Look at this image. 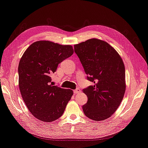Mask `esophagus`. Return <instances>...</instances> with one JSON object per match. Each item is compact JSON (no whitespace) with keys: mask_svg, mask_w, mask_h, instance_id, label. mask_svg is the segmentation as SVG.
Segmentation results:
<instances>
[{"mask_svg":"<svg viewBox=\"0 0 148 148\" xmlns=\"http://www.w3.org/2000/svg\"><path fill=\"white\" fill-rule=\"evenodd\" d=\"M80 92V90L79 88H77L76 89L74 90V92L75 94H78V93H79Z\"/></svg>","mask_w":148,"mask_h":148,"instance_id":"esophagus-1","label":"esophagus"}]
</instances>
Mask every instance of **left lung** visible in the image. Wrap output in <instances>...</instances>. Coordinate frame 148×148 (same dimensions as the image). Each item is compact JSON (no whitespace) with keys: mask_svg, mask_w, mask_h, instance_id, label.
<instances>
[{"mask_svg":"<svg viewBox=\"0 0 148 148\" xmlns=\"http://www.w3.org/2000/svg\"><path fill=\"white\" fill-rule=\"evenodd\" d=\"M74 47L88 80L94 83L83 89L88 97L86 104L82 106L83 112L95 121L108 119L117 110L125 95L123 62L110 44L97 38H91Z\"/></svg>","mask_w":148,"mask_h":148,"instance_id":"left-lung-1","label":"left lung"}]
</instances>
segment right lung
Wrapping results in <instances>:
<instances>
[{"label": "right lung", "mask_w": 148, "mask_h": 148, "mask_svg": "<svg viewBox=\"0 0 148 148\" xmlns=\"http://www.w3.org/2000/svg\"><path fill=\"white\" fill-rule=\"evenodd\" d=\"M73 53L71 45L40 40L32 43L21 57L18 67L19 89L25 105L37 119L51 122L65 111L73 91L53 86L50 75Z\"/></svg>", "instance_id": "add662e5"}]
</instances>
